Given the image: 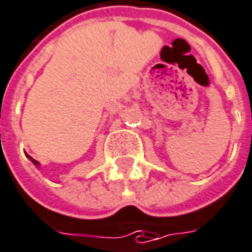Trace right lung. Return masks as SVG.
Instances as JSON below:
<instances>
[{
	"label": "right lung",
	"mask_w": 252,
	"mask_h": 252,
	"mask_svg": "<svg viewBox=\"0 0 252 252\" xmlns=\"http://www.w3.org/2000/svg\"><path fill=\"white\" fill-rule=\"evenodd\" d=\"M26 157H28V158H29V159L32 160V162H33L34 166H35V167H37V169H38V167H39V162H38V160L33 159V158H32V157H30V155H26Z\"/></svg>",
	"instance_id": "right-lung-1"
}]
</instances>
